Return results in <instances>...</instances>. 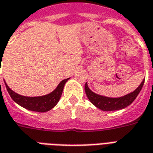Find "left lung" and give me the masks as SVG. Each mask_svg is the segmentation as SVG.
<instances>
[{
    "mask_svg": "<svg viewBox=\"0 0 153 153\" xmlns=\"http://www.w3.org/2000/svg\"><path fill=\"white\" fill-rule=\"evenodd\" d=\"M144 80L145 79H143L142 81L141 84L134 92L125 96L120 97H108L98 95L89 89L87 83H85L84 89H85V93H86L88 98L98 109L104 111H118V110L124 109L126 106H129L134 101L143 86Z\"/></svg>",
    "mask_w": 153,
    "mask_h": 153,
    "instance_id": "8db88e82",
    "label": "left lung"
}]
</instances>
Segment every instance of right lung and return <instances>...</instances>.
Returning <instances> with one entry per match:
<instances>
[{
  "instance_id": "1",
  "label": "right lung",
  "mask_w": 153,
  "mask_h": 153,
  "mask_svg": "<svg viewBox=\"0 0 153 153\" xmlns=\"http://www.w3.org/2000/svg\"><path fill=\"white\" fill-rule=\"evenodd\" d=\"M69 79L62 80L56 88L52 91L51 93L47 95L40 97H25L19 95L18 93L12 91L8 85L5 83L6 89L8 91L10 96L15 102L19 104V106H23L24 108L33 111H38V112H46L53 108L56 105L59 100H60L62 92H63L64 86L68 81Z\"/></svg>"
}]
</instances>
